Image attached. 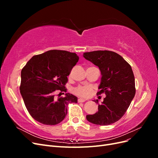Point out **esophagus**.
<instances>
[{"label": "esophagus", "mask_w": 158, "mask_h": 158, "mask_svg": "<svg viewBox=\"0 0 158 158\" xmlns=\"http://www.w3.org/2000/svg\"><path fill=\"white\" fill-rule=\"evenodd\" d=\"M85 101V99H81V98H80V99H78V103H81V102H84Z\"/></svg>", "instance_id": "obj_1"}]
</instances>
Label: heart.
Returning <instances> with one entry per match:
<instances>
[{
    "mask_svg": "<svg viewBox=\"0 0 158 158\" xmlns=\"http://www.w3.org/2000/svg\"><path fill=\"white\" fill-rule=\"evenodd\" d=\"M73 92L80 97L87 98L92 92V88L89 85H79L73 89Z\"/></svg>",
    "mask_w": 158,
    "mask_h": 158,
    "instance_id": "heart-1",
    "label": "heart"
}]
</instances>
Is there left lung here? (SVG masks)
<instances>
[{"label":"left lung","instance_id":"left-lung-1","mask_svg":"<svg viewBox=\"0 0 158 158\" xmlns=\"http://www.w3.org/2000/svg\"><path fill=\"white\" fill-rule=\"evenodd\" d=\"M83 56L99 67L102 78L97 94H106L98 112L88 114L86 119L95 125H111L125 114L135 95V80L131 66L113 51H95L84 52ZM94 102L98 103V99Z\"/></svg>","mask_w":158,"mask_h":158}]
</instances>
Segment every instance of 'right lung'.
Returning <instances> with one entry per match:
<instances>
[{
	"label": "right lung",
	"mask_w": 158,
	"mask_h": 158,
	"mask_svg": "<svg viewBox=\"0 0 158 158\" xmlns=\"http://www.w3.org/2000/svg\"><path fill=\"white\" fill-rule=\"evenodd\" d=\"M79 60L75 52L50 50L33 56L21 71L20 94L26 109L35 121L55 125L64 120L69 103H77L75 95L66 93L56 98V90L66 92L67 76Z\"/></svg>",
	"instance_id": "add662e5"
}]
</instances>
